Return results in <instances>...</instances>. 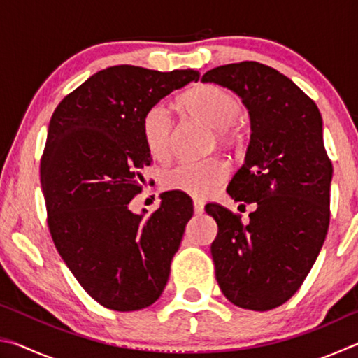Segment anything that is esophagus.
Here are the masks:
<instances>
[{"label":"esophagus","instance_id":"34e87169","mask_svg":"<svg viewBox=\"0 0 358 358\" xmlns=\"http://www.w3.org/2000/svg\"><path fill=\"white\" fill-rule=\"evenodd\" d=\"M192 205H194V213H196V215L203 213V203L201 201H194Z\"/></svg>","mask_w":358,"mask_h":358}]
</instances>
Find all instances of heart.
<instances>
[{
	"label": "heart",
	"mask_w": 358,
	"mask_h": 358,
	"mask_svg": "<svg viewBox=\"0 0 358 358\" xmlns=\"http://www.w3.org/2000/svg\"><path fill=\"white\" fill-rule=\"evenodd\" d=\"M187 115L213 129L215 142L221 147H234L241 141L238 117L241 104L237 96L216 85H201L181 98ZM142 136L150 155L166 159L172 150L173 120L169 108L157 102L148 107L142 118ZM227 178V166L220 157L178 164L162 175V186L192 197H207Z\"/></svg>",
	"instance_id": "b5f03b06"
}]
</instances>
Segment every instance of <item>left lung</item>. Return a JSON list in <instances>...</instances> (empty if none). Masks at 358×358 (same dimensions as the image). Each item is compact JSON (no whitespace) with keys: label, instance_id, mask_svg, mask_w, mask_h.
Here are the masks:
<instances>
[{"label":"left lung","instance_id":"1","mask_svg":"<svg viewBox=\"0 0 358 358\" xmlns=\"http://www.w3.org/2000/svg\"><path fill=\"white\" fill-rule=\"evenodd\" d=\"M202 82L237 93L251 118L245 164L227 186L234 201L254 203L250 222L220 203L205 205L217 224L216 281L234 305L273 310L300 289L329 230L333 167L322 117L289 77L262 63L224 64Z\"/></svg>","mask_w":358,"mask_h":358}]
</instances>
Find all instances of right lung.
<instances>
[{
  "label": "right lung",
  "instance_id": "add662e5",
  "mask_svg": "<svg viewBox=\"0 0 358 358\" xmlns=\"http://www.w3.org/2000/svg\"><path fill=\"white\" fill-rule=\"evenodd\" d=\"M199 77L192 69L112 66L66 96L50 118L41 157L48 230L76 280L108 310L147 308L167 284L192 201L162 192L148 217L128 205L151 162L143 113Z\"/></svg>",
  "mask_w": 358,
  "mask_h": 358
}]
</instances>
